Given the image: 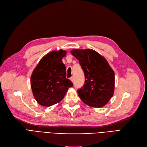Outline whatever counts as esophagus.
Here are the masks:
<instances>
[{
  "mask_svg": "<svg viewBox=\"0 0 147 147\" xmlns=\"http://www.w3.org/2000/svg\"><path fill=\"white\" fill-rule=\"evenodd\" d=\"M70 80H71V82H74V77H73V76L71 77V78H70Z\"/></svg>",
  "mask_w": 147,
  "mask_h": 147,
  "instance_id": "esophagus-1",
  "label": "esophagus"
}]
</instances>
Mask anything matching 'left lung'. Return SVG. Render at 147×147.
Returning a JSON list of instances; mask_svg holds the SVG:
<instances>
[{
	"label": "left lung",
	"instance_id": "obj_1",
	"mask_svg": "<svg viewBox=\"0 0 147 147\" xmlns=\"http://www.w3.org/2000/svg\"><path fill=\"white\" fill-rule=\"evenodd\" d=\"M71 53L78 59L86 79L78 90L79 98L90 107H103L113 94L114 71L106 59L93 49H73Z\"/></svg>",
	"mask_w": 147,
	"mask_h": 147
}]
</instances>
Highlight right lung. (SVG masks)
Masks as SVG:
<instances>
[{
    "instance_id": "add662e5",
    "label": "right lung",
    "mask_w": 147,
    "mask_h": 147,
    "mask_svg": "<svg viewBox=\"0 0 147 147\" xmlns=\"http://www.w3.org/2000/svg\"><path fill=\"white\" fill-rule=\"evenodd\" d=\"M67 52L60 49L53 51L42 57L30 78L33 94L42 106L49 107L61 101L72 82L67 79L65 65L62 58Z\"/></svg>"
}]
</instances>
